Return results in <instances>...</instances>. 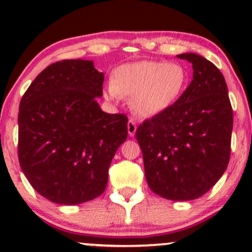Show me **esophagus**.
Wrapping results in <instances>:
<instances>
[{
	"instance_id": "obj_1",
	"label": "esophagus",
	"mask_w": 252,
	"mask_h": 252,
	"mask_svg": "<svg viewBox=\"0 0 252 252\" xmlns=\"http://www.w3.org/2000/svg\"><path fill=\"white\" fill-rule=\"evenodd\" d=\"M136 129H137V126H136L135 121L134 120H129L128 122V134L129 136H134L135 132H136Z\"/></svg>"
}]
</instances>
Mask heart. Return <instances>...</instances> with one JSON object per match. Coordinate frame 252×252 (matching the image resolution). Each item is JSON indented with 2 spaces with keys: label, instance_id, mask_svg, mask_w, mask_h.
I'll return each instance as SVG.
<instances>
[{
  "label": "heart",
  "instance_id": "heart-1",
  "mask_svg": "<svg viewBox=\"0 0 252 252\" xmlns=\"http://www.w3.org/2000/svg\"><path fill=\"white\" fill-rule=\"evenodd\" d=\"M189 72L178 63L143 60L116 68L105 97L116 102L130 97V108L141 117L162 114L181 97L189 84Z\"/></svg>",
  "mask_w": 252,
  "mask_h": 252
}]
</instances>
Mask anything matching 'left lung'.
<instances>
[{"mask_svg":"<svg viewBox=\"0 0 252 252\" xmlns=\"http://www.w3.org/2000/svg\"><path fill=\"white\" fill-rule=\"evenodd\" d=\"M193 79L174 105L136 130L149 189L168 200H194L227 168L233 114L221 72L195 53Z\"/></svg>","mask_w":252,"mask_h":252,"instance_id":"left-lung-1","label":"left lung"}]
</instances>
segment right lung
<instances>
[{
  "instance_id": "1",
  "label": "right lung",
  "mask_w": 252,
  "mask_h": 252,
  "mask_svg": "<svg viewBox=\"0 0 252 252\" xmlns=\"http://www.w3.org/2000/svg\"><path fill=\"white\" fill-rule=\"evenodd\" d=\"M103 82L91 60H63L46 67L20 102V166L52 202L83 204L105 190L128 118L100 109Z\"/></svg>"
}]
</instances>
